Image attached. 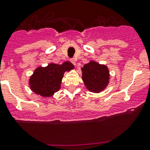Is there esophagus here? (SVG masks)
Returning a JSON list of instances; mask_svg holds the SVG:
<instances>
[{
    "label": "esophagus",
    "mask_w": 150,
    "mask_h": 150,
    "mask_svg": "<svg viewBox=\"0 0 150 150\" xmlns=\"http://www.w3.org/2000/svg\"><path fill=\"white\" fill-rule=\"evenodd\" d=\"M70 62L72 63V64H74V65H76V60L75 59H70Z\"/></svg>",
    "instance_id": "esophagus-1"
}]
</instances>
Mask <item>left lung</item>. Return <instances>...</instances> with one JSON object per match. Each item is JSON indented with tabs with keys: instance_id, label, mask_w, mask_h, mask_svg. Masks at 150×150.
Masks as SVG:
<instances>
[{
	"instance_id": "8db88e82",
	"label": "left lung",
	"mask_w": 150,
	"mask_h": 150,
	"mask_svg": "<svg viewBox=\"0 0 150 150\" xmlns=\"http://www.w3.org/2000/svg\"><path fill=\"white\" fill-rule=\"evenodd\" d=\"M82 80L89 91L99 93L109 82V71L106 65L91 61L81 68Z\"/></svg>"
}]
</instances>
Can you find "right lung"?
<instances>
[{"label":"right lung","mask_w":150,"mask_h":150,"mask_svg":"<svg viewBox=\"0 0 150 150\" xmlns=\"http://www.w3.org/2000/svg\"><path fill=\"white\" fill-rule=\"evenodd\" d=\"M74 68L69 62L62 64L51 63L46 67H38L29 79L30 89L40 96L50 97L60 89L64 73Z\"/></svg>","instance_id":"right-lung-1"}]
</instances>
